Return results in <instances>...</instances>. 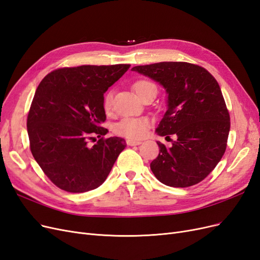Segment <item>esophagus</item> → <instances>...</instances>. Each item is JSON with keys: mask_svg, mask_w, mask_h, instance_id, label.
Returning a JSON list of instances; mask_svg holds the SVG:
<instances>
[{"mask_svg": "<svg viewBox=\"0 0 260 260\" xmlns=\"http://www.w3.org/2000/svg\"><path fill=\"white\" fill-rule=\"evenodd\" d=\"M127 146H139L141 144L140 140H134V139H127L126 140Z\"/></svg>", "mask_w": 260, "mask_h": 260, "instance_id": "1", "label": "esophagus"}]
</instances>
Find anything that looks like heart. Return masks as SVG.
<instances>
[{
    "label": "heart",
    "instance_id": "heart-1",
    "mask_svg": "<svg viewBox=\"0 0 260 260\" xmlns=\"http://www.w3.org/2000/svg\"><path fill=\"white\" fill-rule=\"evenodd\" d=\"M134 90L136 94L141 97L146 91L150 89H156L155 84L148 80H139L133 84ZM112 104V93L108 91L104 97V107L106 110H109ZM150 122L146 118H124L120 122L116 123L113 131L118 135L124 136L129 139H140L146 136Z\"/></svg>",
    "mask_w": 260,
    "mask_h": 260
}]
</instances>
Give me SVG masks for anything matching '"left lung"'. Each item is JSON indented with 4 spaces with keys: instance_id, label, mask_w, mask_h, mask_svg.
<instances>
[{
    "instance_id": "obj_1",
    "label": "left lung",
    "mask_w": 260,
    "mask_h": 260,
    "mask_svg": "<svg viewBox=\"0 0 260 260\" xmlns=\"http://www.w3.org/2000/svg\"><path fill=\"white\" fill-rule=\"evenodd\" d=\"M132 70L163 86L167 108L155 133L177 137L170 148L156 142L160 152L150 169L166 186L197 185L219 163L227 147L230 116L218 83L202 67L188 62L164 61Z\"/></svg>"
}]
</instances>
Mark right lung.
Listing matches in <instances>:
<instances>
[{
  "mask_svg": "<svg viewBox=\"0 0 260 260\" xmlns=\"http://www.w3.org/2000/svg\"><path fill=\"white\" fill-rule=\"evenodd\" d=\"M131 64L80 66L48 73L33 97L27 120L33 157L53 183L81 193L107 179L126 147L121 137L104 139L108 129L104 94ZM101 139L93 147L89 139Z\"/></svg>",
  "mask_w": 260,
  "mask_h": 260,
  "instance_id": "right-lung-1",
  "label": "right lung"
}]
</instances>
